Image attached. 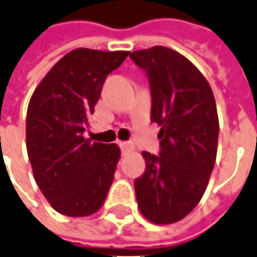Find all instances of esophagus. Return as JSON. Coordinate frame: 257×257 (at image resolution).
Segmentation results:
<instances>
[{"label":"esophagus","mask_w":257,"mask_h":257,"mask_svg":"<svg viewBox=\"0 0 257 257\" xmlns=\"http://www.w3.org/2000/svg\"><path fill=\"white\" fill-rule=\"evenodd\" d=\"M117 144L118 147L121 148V151L123 152H128L134 150V146H133L132 143H127V141H118Z\"/></svg>","instance_id":"34e87169"}]
</instances>
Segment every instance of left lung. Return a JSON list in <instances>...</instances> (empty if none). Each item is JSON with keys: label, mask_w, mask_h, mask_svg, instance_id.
Returning a JSON list of instances; mask_svg holds the SVG:
<instances>
[{"label": "left lung", "mask_w": 257, "mask_h": 257, "mask_svg": "<svg viewBox=\"0 0 257 257\" xmlns=\"http://www.w3.org/2000/svg\"><path fill=\"white\" fill-rule=\"evenodd\" d=\"M151 86V121L161 125L159 157L144 151L146 172L134 182L141 214L166 225L185 218L206 192L217 158L218 114L199 68L165 46L133 51Z\"/></svg>", "instance_id": "1"}]
</instances>
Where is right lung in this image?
<instances>
[{
	"mask_svg": "<svg viewBox=\"0 0 257 257\" xmlns=\"http://www.w3.org/2000/svg\"><path fill=\"white\" fill-rule=\"evenodd\" d=\"M128 51L75 49L53 65L32 95L26 150L33 176L50 206L86 217L105 203L120 159L116 144L85 139L106 77Z\"/></svg>",
	"mask_w": 257,
	"mask_h": 257,
	"instance_id": "1",
	"label": "right lung"
}]
</instances>
